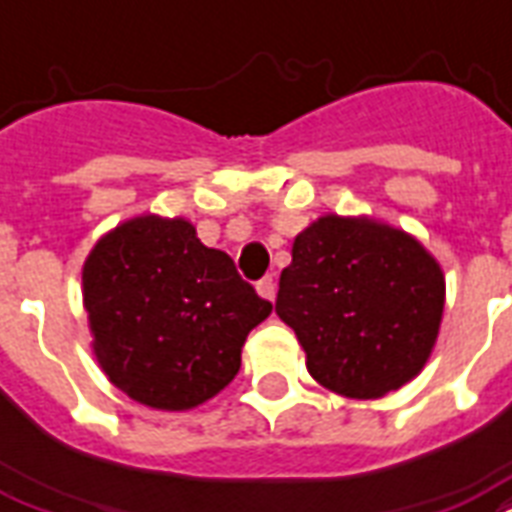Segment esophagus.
<instances>
[{"label": "esophagus", "mask_w": 512, "mask_h": 512, "mask_svg": "<svg viewBox=\"0 0 512 512\" xmlns=\"http://www.w3.org/2000/svg\"><path fill=\"white\" fill-rule=\"evenodd\" d=\"M257 292H260L265 300L276 298V282H273V276H263V279L257 282Z\"/></svg>", "instance_id": "1"}]
</instances>
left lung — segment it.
Wrapping results in <instances>:
<instances>
[{
  "label": "left lung",
  "instance_id": "left-lung-1",
  "mask_svg": "<svg viewBox=\"0 0 512 512\" xmlns=\"http://www.w3.org/2000/svg\"><path fill=\"white\" fill-rule=\"evenodd\" d=\"M446 279L408 233L327 214L292 244L276 314L306 368L338 395L373 400L411 381L435 346Z\"/></svg>",
  "mask_w": 512,
  "mask_h": 512
}]
</instances>
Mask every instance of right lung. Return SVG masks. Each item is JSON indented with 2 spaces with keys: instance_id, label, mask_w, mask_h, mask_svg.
Returning a JSON list of instances; mask_svg holds the SVG:
<instances>
[{
  "instance_id": "obj_1",
  "label": "right lung",
  "mask_w": 512,
  "mask_h": 512,
  "mask_svg": "<svg viewBox=\"0 0 512 512\" xmlns=\"http://www.w3.org/2000/svg\"><path fill=\"white\" fill-rule=\"evenodd\" d=\"M93 351L109 381L161 411L206 403L236 378L241 346L271 303L187 220L117 225L83 268Z\"/></svg>"
}]
</instances>
